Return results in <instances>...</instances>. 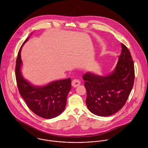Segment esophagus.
Here are the masks:
<instances>
[{
	"mask_svg": "<svg viewBox=\"0 0 148 148\" xmlns=\"http://www.w3.org/2000/svg\"><path fill=\"white\" fill-rule=\"evenodd\" d=\"M80 83L81 82L78 80V79H73L72 81V82H71V85L73 87H78L79 85H80Z\"/></svg>",
	"mask_w": 148,
	"mask_h": 148,
	"instance_id": "34e87169",
	"label": "esophagus"
}]
</instances>
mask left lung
I'll return each mask as SVG.
<instances>
[{"label": "left lung", "mask_w": 148, "mask_h": 148, "mask_svg": "<svg viewBox=\"0 0 148 148\" xmlns=\"http://www.w3.org/2000/svg\"><path fill=\"white\" fill-rule=\"evenodd\" d=\"M122 52L114 70L107 75L87 72L82 76L87 89L86 104L92 114L100 116L112 115L119 111L132 89L135 70L131 53L121 43Z\"/></svg>", "instance_id": "left-lung-1"}]
</instances>
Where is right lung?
I'll use <instances>...</instances> for the list:
<instances>
[{
  "label": "right lung",
  "mask_w": 148,
  "mask_h": 148,
  "mask_svg": "<svg viewBox=\"0 0 148 148\" xmlns=\"http://www.w3.org/2000/svg\"><path fill=\"white\" fill-rule=\"evenodd\" d=\"M29 38V36L21 46L16 60L15 74L18 89L32 112L45 119L53 118L65 110L67 95L71 88V80L69 78L54 81L45 86H37L32 85L26 79L21 72L22 61L20 53Z\"/></svg>",
  "instance_id": "right-lung-1"
}]
</instances>
